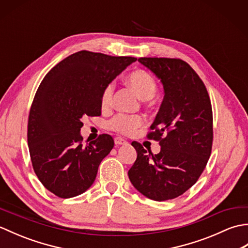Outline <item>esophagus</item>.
<instances>
[{"label": "esophagus", "instance_id": "obj_1", "mask_svg": "<svg viewBox=\"0 0 248 248\" xmlns=\"http://www.w3.org/2000/svg\"><path fill=\"white\" fill-rule=\"evenodd\" d=\"M114 141H115L116 145H124V144H127V140H125L124 139H123V138H119V136H116V138L114 139Z\"/></svg>", "mask_w": 248, "mask_h": 248}]
</instances>
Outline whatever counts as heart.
<instances>
[{
	"label": "heart",
	"instance_id": "b5f03b06",
	"mask_svg": "<svg viewBox=\"0 0 248 248\" xmlns=\"http://www.w3.org/2000/svg\"><path fill=\"white\" fill-rule=\"evenodd\" d=\"M125 82L144 100L151 98L152 94L156 91L155 78L148 71L143 69H138L129 73L127 78H125ZM113 96L114 84L108 83L102 89L101 97H100V103H101V108L103 109H108L112 107ZM143 124L144 118L140 115H127L120 113L108 120V127L116 133L130 135L134 133Z\"/></svg>",
	"mask_w": 248,
	"mask_h": 248
}]
</instances>
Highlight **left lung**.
Masks as SVG:
<instances>
[{"label":"left lung","instance_id":"left-lung-1","mask_svg":"<svg viewBox=\"0 0 248 248\" xmlns=\"http://www.w3.org/2000/svg\"><path fill=\"white\" fill-rule=\"evenodd\" d=\"M160 78L164 99L151 124L149 140L159 141L154 155L138 141V157L129 170L134 187L156 202L186 193L202 175L213 143L212 105L202 78L186 62L167 57H140Z\"/></svg>","mask_w":248,"mask_h":248}]
</instances>
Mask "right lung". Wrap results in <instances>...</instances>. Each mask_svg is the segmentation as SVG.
Segmentation results:
<instances>
[{
	"label": "right lung",
	"mask_w": 248,
	"mask_h": 248,
	"mask_svg": "<svg viewBox=\"0 0 248 248\" xmlns=\"http://www.w3.org/2000/svg\"><path fill=\"white\" fill-rule=\"evenodd\" d=\"M135 61L83 50L60 62L41 81L29 114L28 144L36 176L56 196H78L93 183L114 140L101 134L84 145L82 118L101 115L102 89Z\"/></svg>",
	"instance_id": "add662e5"
}]
</instances>
